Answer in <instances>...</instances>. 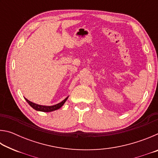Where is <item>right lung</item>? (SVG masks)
<instances>
[{
    "label": "right lung",
    "mask_w": 158,
    "mask_h": 158,
    "mask_svg": "<svg viewBox=\"0 0 158 158\" xmlns=\"http://www.w3.org/2000/svg\"><path fill=\"white\" fill-rule=\"evenodd\" d=\"M68 97H67L65 100H63L61 102L57 104V105H53V106H43V105H37V104H35L33 102H32L29 101L27 99H26V100L27 102L29 104V105H30L31 107H33L34 109H35L37 111H43V112H49V111H55L56 110V109H60L61 106H62L64 103L65 102V101L68 100Z\"/></svg>",
    "instance_id": "right-lung-1"
}]
</instances>
